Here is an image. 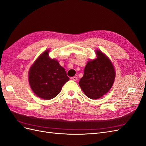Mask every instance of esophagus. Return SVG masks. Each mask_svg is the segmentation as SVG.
I'll use <instances>...</instances> for the list:
<instances>
[{
    "label": "esophagus",
    "instance_id": "esophagus-1",
    "mask_svg": "<svg viewBox=\"0 0 146 146\" xmlns=\"http://www.w3.org/2000/svg\"><path fill=\"white\" fill-rule=\"evenodd\" d=\"M70 79H71V80L73 81H77V77H72L71 78H70Z\"/></svg>",
    "mask_w": 146,
    "mask_h": 146
}]
</instances>
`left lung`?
I'll use <instances>...</instances> for the list:
<instances>
[{"instance_id":"left-lung-1","label":"left lung","mask_w":146,"mask_h":146,"mask_svg":"<svg viewBox=\"0 0 146 146\" xmlns=\"http://www.w3.org/2000/svg\"><path fill=\"white\" fill-rule=\"evenodd\" d=\"M97 58L87 63L84 75L79 82L85 94L91 99L100 98L109 91L116 73L111 61L100 50H96Z\"/></svg>"}]
</instances>
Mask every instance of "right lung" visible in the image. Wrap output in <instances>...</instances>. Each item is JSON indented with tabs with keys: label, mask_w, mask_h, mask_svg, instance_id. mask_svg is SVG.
<instances>
[{
	"label": "right lung",
	"mask_w": 146,
	"mask_h": 146,
	"mask_svg": "<svg viewBox=\"0 0 146 146\" xmlns=\"http://www.w3.org/2000/svg\"><path fill=\"white\" fill-rule=\"evenodd\" d=\"M48 52L46 50L38 57L29 72V82L32 91L39 98L46 100L56 97L69 80L58 61L48 56Z\"/></svg>",
	"instance_id": "right-lung-1"
}]
</instances>
